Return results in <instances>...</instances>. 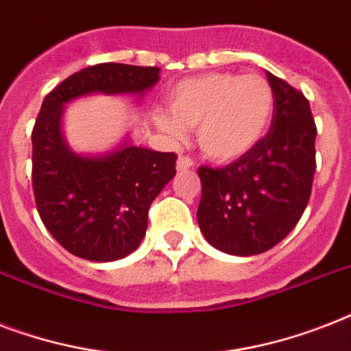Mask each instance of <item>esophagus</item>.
<instances>
[{"mask_svg":"<svg viewBox=\"0 0 351 351\" xmlns=\"http://www.w3.org/2000/svg\"><path fill=\"white\" fill-rule=\"evenodd\" d=\"M193 165H195V162H193L189 156H186V154H180V156H178V162H176V169L187 171V169H191Z\"/></svg>","mask_w":351,"mask_h":351,"instance_id":"obj_1","label":"esophagus"}]
</instances>
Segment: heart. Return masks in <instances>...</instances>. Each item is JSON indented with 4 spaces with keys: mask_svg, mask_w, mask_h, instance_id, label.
Segmentation results:
<instances>
[{
    "mask_svg": "<svg viewBox=\"0 0 351 351\" xmlns=\"http://www.w3.org/2000/svg\"><path fill=\"white\" fill-rule=\"evenodd\" d=\"M273 112V93L261 76L219 73L182 80L169 96V114L158 125L171 138L197 127L202 153L217 162H231L261 142Z\"/></svg>",
    "mask_w": 351,
    "mask_h": 351,
    "instance_id": "heart-1",
    "label": "heart"
}]
</instances>
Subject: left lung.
I'll use <instances>...</instances> for the list:
<instances>
[{
  "label": "left lung",
  "mask_w": 351,
  "mask_h": 351,
  "mask_svg": "<svg viewBox=\"0 0 351 351\" xmlns=\"http://www.w3.org/2000/svg\"><path fill=\"white\" fill-rule=\"evenodd\" d=\"M273 93L269 132L226 167H198V226L209 244L230 255L271 250L293 230L310 202L315 175V120L310 101L266 73Z\"/></svg>",
  "instance_id": "8db88e82"
}]
</instances>
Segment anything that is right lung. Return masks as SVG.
Here are the masks:
<instances>
[{
    "instance_id": "obj_1",
    "label": "right lung",
    "mask_w": 351,
    "mask_h": 351,
    "mask_svg": "<svg viewBox=\"0 0 351 351\" xmlns=\"http://www.w3.org/2000/svg\"><path fill=\"white\" fill-rule=\"evenodd\" d=\"M158 67L98 63L82 69L41 104L32 129L36 209L51 234L73 255L95 262L123 258L147 230L149 206L176 175V154L123 147L90 158L74 154L60 131L63 104L90 93H143Z\"/></svg>"
}]
</instances>
